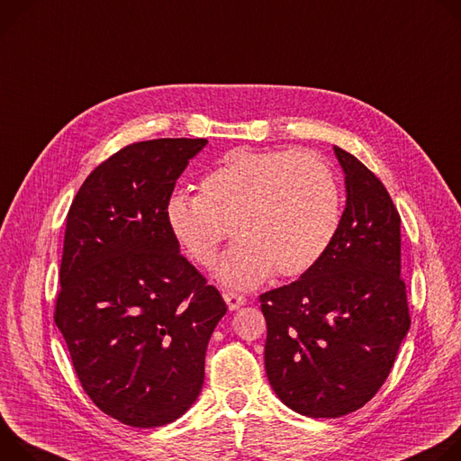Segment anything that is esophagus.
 <instances>
[{"instance_id":"obj_1","label":"esophagus","mask_w":461,"mask_h":461,"mask_svg":"<svg viewBox=\"0 0 461 461\" xmlns=\"http://www.w3.org/2000/svg\"><path fill=\"white\" fill-rule=\"evenodd\" d=\"M223 298H225V302H227L230 312L241 308V305L245 303V296H243V294H238V293H232V291H225V293H223Z\"/></svg>"}]
</instances>
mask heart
<instances>
[{
    "label": "heart",
    "mask_w": 461,
    "mask_h": 461,
    "mask_svg": "<svg viewBox=\"0 0 461 461\" xmlns=\"http://www.w3.org/2000/svg\"><path fill=\"white\" fill-rule=\"evenodd\" d=\"M342 216L339 179L312 149L238 148L199 183V195L174 192L165 218L186 257L211 267L229 234L238 240L218 278L234 289L310 271L330 249Z\"/></svg>",
    "instance_id": "1"
}]
</instances>
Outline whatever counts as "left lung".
<instances>
[{"instance_id":"8db88e82","label":"left lung","mask_w":461,"mask_h":461,"mask_svg":"<svg viewBox=\"0 0 461 461\" xmlns=\"http://www.w3.org/2000/svg\"><path fill=\"white\" fill-rule=\"evenodd\" d=\"M333 149L346 183L335 240L298 280L260 294L269 384L291 411L330 420L379 392L411 328L399 212L374 172Z\"/></svg>"}]
</instances>
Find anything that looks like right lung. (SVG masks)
Instances as JSON below:
<instances>
[{
    "label": "right lung",
    "instance_id": "1",
    "mask_svg": "<svg viewBox=\"0 0 461 461\" xmlns=\"http://www.w3.org/2000/svg\"><path fill=\"white\" fill-rule=\"evenodd\" d=\"M207 139L133 142L98 165L68 212L55 322L89 399L117 421L181 418L227 305L179 252L165 207Z\"/></svg>",
    "mask_w": 461,
    "mask_h": 461
}]
</instances>
